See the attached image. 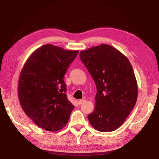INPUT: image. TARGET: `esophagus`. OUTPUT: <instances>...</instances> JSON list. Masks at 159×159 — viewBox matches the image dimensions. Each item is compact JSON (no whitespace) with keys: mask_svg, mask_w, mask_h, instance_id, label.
Here are the masks:
<instances>
[{"mask_svg":"<svg viewBox=\"0 0 159 159\" xmlns=\"http://www.w3.org/2000/svg\"><path fill=\"white\" fill-rule=\"evenodd\" d=\"M85 102V100H84V99L79 100V104H82L83 103H84Z\"/></svg>","mask_w":159,"mask_h":159,"instance_id":"esophagus-1","label":"esophagus"}]
</instances>
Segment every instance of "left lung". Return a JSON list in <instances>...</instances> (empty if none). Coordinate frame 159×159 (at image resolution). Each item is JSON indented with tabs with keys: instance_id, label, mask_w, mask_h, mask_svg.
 <instances>
[{
	"instance_id": "left-lung-1",
	"label": "left lung",
	"mask_w": 159,
	"mask_h": 159,
	"mask_svg": "<svg viewBox=\"0 0 159 159\" xmlns=\"http://www.w3.org/2000/svg\"><path fill=\"white\" fill-rule=\"evenodd\" d=\"M95 81V108L88 115L96 130L107 133L121 126L135 105L138 87L129 60L114 47L101 44L80 52Z\"/></svg>"
}]
</instances>
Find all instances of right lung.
I'll use <instances>...</instances> for the list:
<instances>
[{
	"mask_svg": "<svg viewBox=\"0 0 159 159\" xmlns=\"http://www.w3.org/2000/svg\"><path fill=\"white\" fill-rule=\"evenodd\" d=\"M79 50L52 44L36 49L20 72L18 98L24 112L48 131L65 127L74 106L67 100L63 76Z\"/></svg>",
	"mask_w": 159,
	"mask_h": 159,
	"instance_id": "1",
	"label": "right lung"
}]
</instances>
